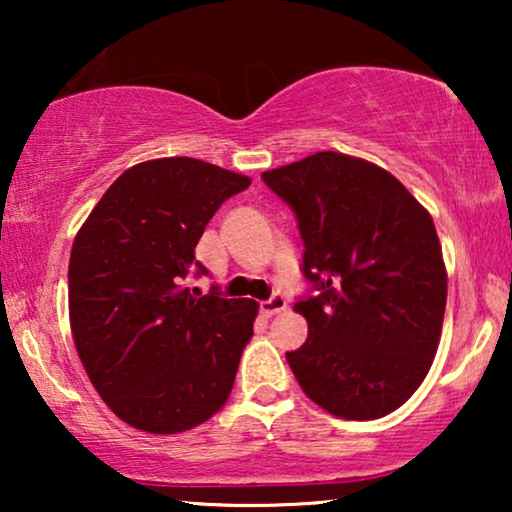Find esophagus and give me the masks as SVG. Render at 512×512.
I'll return each mask as SVG.
<instances>
[{
    "mask_svg": "<svg viewBox=\"0 0 512 512\" xmlns=\"http://www.w3.org/2000/svg\"><path fill=\"white\" fill-rule=\"evenodd\" d=\"M286 310V298L284 296H272L270 300H263L261 303V314L263 317H275V314Z\"/></svg>",
    "mask_w": 512,
    "mask_h": 512,
    "instance_id": "1",
    "label": "esophagus"
}]
</instances>
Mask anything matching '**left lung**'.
Here are the masks:
<instances>
[{
	"mask_svg": "<svg viewBox=\"0 0 512 512\" xmlns=\"http://www.w3.org/2000/svg\"><path fill=\"white\" fill-rule=\"evenodd\" d=\"M296 212L303 275L317 296L293 310L307 340L286 361L300 389L342 419H377L429 373L447 270L431 214L382 167L338 151L263 172Z\"/></svg>",
	"mask_w": 512,
	"mask_h": 512,
	"instance_id": "obj_1",
	"label": "left lung"
}]
</instances>
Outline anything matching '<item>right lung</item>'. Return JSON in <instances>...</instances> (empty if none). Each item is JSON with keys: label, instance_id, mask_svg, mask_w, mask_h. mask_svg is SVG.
<instances>
[{"label": "right lung", "instance_id": "add662e5", "mask_svg": "<svg viewBox=\"0 0 512 512\" xmlns=\"http://www.w3.org/2000/svg\"><path fill=\"white\" fill-rule=\"evenodd\" d=\"M249 177L186 156L132 165L74 237L69 326L86 373L118 419L170 436L226 405L258 303L184 286L216 209Z\"/></svg>", "mask_w": 512, "mask_h": 512}]
</instances>
